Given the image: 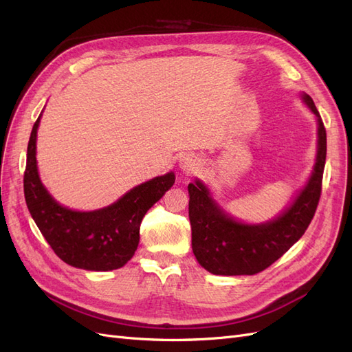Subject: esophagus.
<instances>
[{
	"mask_svg": "<svg viewBox=\"0 0 352 352\" xmlns=\"http://www.w3.org/2000/svg\"><path fill=\"white\" fill-rule=\"evenodd\" d=\"M180 168L186 173H192L197 168V160L190 155H184V158L180 160Z\"/></svg>",
	"mask_w": 352,
	"mask_h": 352,
	"instance_id": "esophagus-1",
	"label": "esophagus"
}]
</instances>
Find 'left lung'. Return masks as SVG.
Wrapping results in <instances>:
<instances>
[{"label": "left lung", "instance_id": "1", "mask_svg": "<svg viewBox=\"0 0 352 352\" xmlns=\"http://www.w3.org/2000/svg\"><path fill=\"white\" fill-rule=\"evenodd\" d=\"M302 98L318 122V148L314 172L294 204L276 220L264 225H243L230 219L210 198L199 180L188 185L192 251L198 263L212 274H257L300 239L310 225L322 195L326 163V129L313 98Z\"/></svg>", "mask_w": 352, "mask_h": 352}]
</instances>
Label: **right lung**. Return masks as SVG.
<instances>
[{
  "mask_svg": "<svg viewBox=\"0 0 352 352\" xmlns=\"http://www.w3.org/2000/svg\"><path fill=\"white\" fill-rule=\"evenodd\" d=\"M32 127L23 189L26 206L42 236L63 261L73 267L109 272L129 261L140 243V228L146 211L173 186L175 175L154 177L131 189L114 204L97 211H73L51 198L36 168V131Z\"/></svg>",
  "mask_w": 352,
  "mask_h": 352,
  "instance_id": "obj_1",
  "label": "right lung"
}]
</instances>
